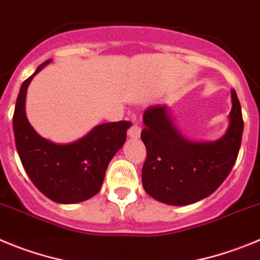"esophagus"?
Returning <instances> with one entry per match:
<instances>
[{
  "mask_svg": "<svg viewBox=\"0 0 260 260\" xmlns=\"http://www.w3.org/2000/svg\"><path fill=\"white\" fill-rule=\"evenodd\" d=\"M128 135H129V137H132V139H139L140 135H141V128H140V125L133 123L132 127L128 129Z\"/></svg>",
  "mask_w": 260,
  "mask_h": 260,
  "instance_id": "34e87169",
  "label": "esophagus"
}]
</instances>
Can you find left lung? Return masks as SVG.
<instances>
[{
  "label": "left lung",
  "mask_w": 260,
  "mask_h": 260,
  "mask_svg": "<svg viewBox=\"0 0 260 260\" xmlns=\"http://www.w3.org/2000/svg\"><path fill=\"white\" fill-rule=\"evenodd\" d=\"M231 124L215 142H191L172 125L166 106L145 110L141 139L146 146L142 185L146 193L167 205L184 206L209 197L229 175L242 141L244 119L232 89Z\"/></svg>",
  "instance_id": "8db88e82"
}]
</instances>
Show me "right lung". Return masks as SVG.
Wrapping results in <instances>:
<instances>
[{"label": "right lung", "mask_w": 260, "mask_h": 260, "mask_svg": "<svg viewBox=\"0 0 260 260\" xmlns=\"http://www.w3.org/2000/svg\"><path fill=\"white\" fill-rule=\"evenodd\" d=\"M49 62L40 64L20 86L13 116L16 150L31 181L46 197L58 203L83 202L101 190L107 166L125 142L131 121L97 125L69 145L40 137L25 116V95L32 78Z\"/></svg>", "instance_id": "obj_1"}]
</instances>
